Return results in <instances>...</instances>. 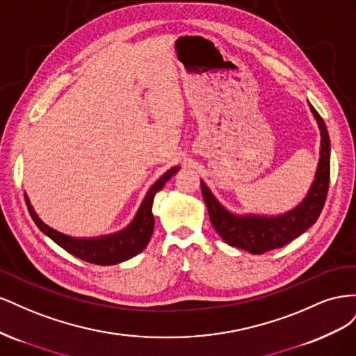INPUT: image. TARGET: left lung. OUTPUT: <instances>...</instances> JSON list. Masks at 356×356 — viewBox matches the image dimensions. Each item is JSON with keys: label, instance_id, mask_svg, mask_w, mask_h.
I'll return each instance as SVG.
<instances>
[{"label": "left lung", "instance_id": "obj_1", "mask_svg": "<svg viewBox=\"0 0 356 356\" xmlns=\"http://www.w3.org/2000/svg\"><path fill=\"white\" fill-rule=\"evenodd\" d=\"M321 135L319 161L315 172V179L307 191L306 197L297 207L279 215L258 213H234L220 203L211 188L200 181L202 195L207 203L209 220L213 229L229 245L248 251L254 255L264 254L276 248H282L294 241L314 225L324 208L328 186H330V154L331 144L327 126L318 111L312 106Z\"/></svg>", "mask_w": 356, "mask_h": 356}]
</instances>
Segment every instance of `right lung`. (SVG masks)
Listing matches in <instances>:
<instances>
[{"instance_id": "add662e5", "label": "right lung", "mask_w": 356, "mask_h": 356, "mask_svg": "<svg viewBox=\"0 0 356 356\" xmlns=\"http://www.w3.org/2000/svg\"><path fill=\"white\" fill-rule=\"evenodd\" d=\"M179 170V166L168 169L154 184L149 187L147 195L139 204L134 220L129 222L124 229L115 233L96 236V238H74L65 233H60L42 221L35 209L32 208L29 197L25 193V202L29 211V215L37 224V227L46 236L58 243L63 250L72 254L88 263L99 264V266H113L123 263L129 258L135 257L145 250V246L152 238L154 230V215H153V202L157 193L165 187L166 182L174 177Z\"/></svg>"}]
</instances>
